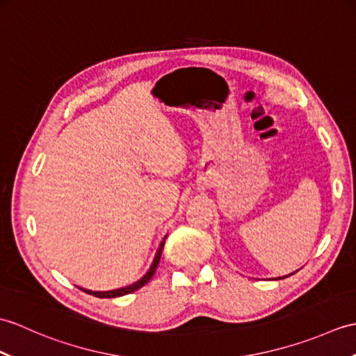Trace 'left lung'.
I'll list each match as a JSON object with an SVG mask.
<instances>
[{"instance_id":"left-lung-1","label":"left lung","mask_w":356,"mask_h":356,"mask_svg":"<svg viewBox=\"0 0 356 356\" xmlns=\"http://www.w3.org/2000/svg\"><path fill=\"white\" fill-rule=\"evenodd\" d=\"M291 275H293V273H291ZM284 277H286V276H284ZM284 277H277V279H284Z\"/></svg>"}]
</instances>
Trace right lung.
<instances>
[{
	"instance_id": "right-lung-1",
	"label": "right lung",
	"mask_w": 356,
	"mask_h": 356,
	"mask_svg": "<svg viewBox=\"0 0 356 356\" xmlns=\"http://www.w3.org/2000/svg\"><path fill=\"white\" fill-rule=\"evenodd\" d=\"M165 238H167V236H165ZM165 238L161 241L159 249H158V252H156V254H154V259H153V264L150 266V270H148V271L145 273V275L138 280V282L131 284V285H129V286L118 288V290H112V291H90V290H85V288H80V290H83L85 293L92 294V296H95V297H100V299H112V297H121V296H126V294H130V293H134V291L139 290L140 286H144V285L148 282V280H150V279L153 277L156 268H158V266H159L161 254H162L163 244H165Z\"/></svg>"
}]
</instances>
